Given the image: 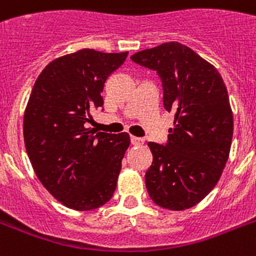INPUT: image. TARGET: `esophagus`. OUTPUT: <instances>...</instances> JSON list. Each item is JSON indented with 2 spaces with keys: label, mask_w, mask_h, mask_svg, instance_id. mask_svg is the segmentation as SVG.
Here are the masks:
<instances>
[{
  "label": "esophagus",
  "mask_w": 256,
  "mask_h": 256,
  "mask_svg": "<svg viewBox=\"0 0 256 256\" xmlns=\"http://www.w3.org/2000/svg\"><path fill=\"white\" fill-rule=\"evenodd\" d=\"M130 140H132V144H134V146H140L144 142V138H138V136H132Z\"/></svg>",
  "instance_id": "obj_1"
}]
</instances>
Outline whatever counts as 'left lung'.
I'll return each instance as SVG.
<instances>
[{
  "instance_id": "obj_1",
  "label": "left lung",
  "mask_w": 256,
  "mask_h": 256,
  "mask_svg": "<svg viewBox=\"0 0 256 256\" xmlns=\"http://www.w3.org/2000/svg\"><path fill=\"white\" fill-rule=\"evenodd\" d=\"M130 58L156 72L164 108L174 112L168 142H148L152 164L144 175L148 192L164 208H190L214 188L228 160L234 122L226 85L214 66L179 42Z\"/></svg>"
}]
</instances>
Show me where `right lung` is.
Wrapping results in <instances>:
<instances>
[{"label":"right lung","instance_id":"right-lung-1","mask_svg":"<svg viewBox=\"0 0 256 256\" xmlns=\"http://www.w3.org/2000/svg\"><path fill=\"white\" fill-rule=\"evenodd\" d=\"M124 53L78 50L54 60L34 84L24 116V140L36 175L69 208L94 210L112 199L130 136L88 128L104 106L108 77Z\"/></svg>","mask_w":256,"mask_h":256}]
</instances>
